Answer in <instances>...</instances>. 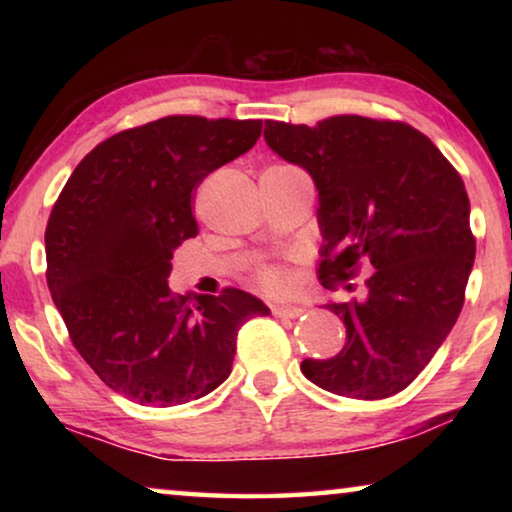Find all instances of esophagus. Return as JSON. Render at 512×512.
Masks as SVG:
<instances>
[{"mask_svg": "<svg viewBox=\"0 0 512 512\" xmlns=\"http://www.w3.org/2000/svg\"><path fill=\"white\" fill-rule=\"evenodd\" d=\"M305 312V307L300 305H291V303H279V305H272V314L275 317H284V319H296L300 314Z\"/></svg>", "mask_w": 512, "mask_h": 512, "instance_id": "obj_1", "label": "esophagus"}]
</instances>
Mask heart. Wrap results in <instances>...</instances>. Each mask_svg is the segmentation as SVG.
I'll return each mask as SVG.
<instances>
[{
	"instance_id": "heart-1",
	"label": "heart",
	"mask_w": 512,
	"mask_h": 512,
	"mask_svg": "<svg viewBox=\"0 0 512 512\" xmlns=\"http://www.w3.org/2000/svg\"><path fill=\"white\" fill-rule=\"evenodd\" d=\"M261 282H263L265 289H270V291H284L286 286H289V275H286V272L279 270V268H270V270L263 272Z\"/></svg>"
}]
</instances>
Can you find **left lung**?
Listing matches in <instances>:
<instances>
[{
	"label": "left lung",
	"mask_w": 512,
	"mask_h": 512,
	"mask_svg": "<svg viewBox=\"0 0 512 512\" xmlns=\"http://www.w3.org/2000/svg\"><path fill=\"white\" fill-rule=\"evenodd\" d=\"M265 144L319 193L321 284L373 265L363 300L326 303L347 328L331 359H305L331 394L377 401L422 373L457 321L475 258L459 172L408 123L333 116L310 128L265 121ZM349 289V286H347Z\"/></svg>",
	"instance_id": "left-lung-1"
}]
</instances>
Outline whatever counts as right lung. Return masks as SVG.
Returning <instances> with one entry per match:
<instances>
[{
	"mask_svg": "<svg viewBox=\"0 0 512 512\" xmlns=\"http://www.w3.org/2000/svg\"><path fill=\"white\" fill-rule=\"evenodd\" d=\"M261 121L165 116L97 144L46 226V282L76 352L116 394L160 408L233 370L237 331L268 305L240 289L174 296L172 254L198 235L191 200L261 137Z\"/></svg>",
	"mask_w": 512,
	"mask_h": 512,
	"instance_id": "1",
	"label": "right lung"
}]
</instances>
